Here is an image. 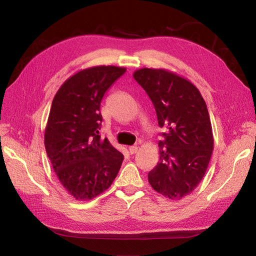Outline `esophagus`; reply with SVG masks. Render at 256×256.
<instances>
[{
  "instance_id": "1",
  "label": "esophagus",
  "mask_w": 256,
  "mask_h": 256,
  "mask_svg": "<svg viewBox=\"0 0 256 256\" xmlns=\"http://www.w3.org/2000/svg\"><path fill=\"white\" fill-rule=\"evenodd\" d=\"M129 153L130 154H134V153H137V151H138V146H129Z\"/></svg>"
}]
</instances>
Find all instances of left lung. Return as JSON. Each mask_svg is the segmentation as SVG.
Segmentation results:
<instances>
[{"label":"left lung","mask_w":256,"mask_h":256,"mask_svg":"<svg viewBox=\"0 0 256 256\" xmlns=\"http://www.w3.org/2000/svg\"><path fill=\"white\" fill-rule=\"evenodd\" d=\"M156 108L160 160L148 174L152 188L170 200L190 195L206 173L214 150L207 105L200 90L186 78L164 69L134 73Z\"/></svg>","instance_id":"left-lung-1"}]
</instances>
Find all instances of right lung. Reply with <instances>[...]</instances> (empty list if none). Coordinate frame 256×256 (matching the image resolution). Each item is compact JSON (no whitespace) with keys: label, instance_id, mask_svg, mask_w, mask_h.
Instances as JSON below:
<instances>
[{"label":"right lung","instance_id":"1","mask_svg":"<svg viewBox=\"0 0 256 256\" xmlns=\"http://www.w3.org/2000/svg\"><path fill=\"white\" fill-rule=\"evenodd\" d=\"M124 68L100 66L78 71L54 95L44 146L62 186L76 200H90L112 185L124 156L100 139V102Z\"/></svg>","mask_w":256,"mask_h":256}]
</instances>
